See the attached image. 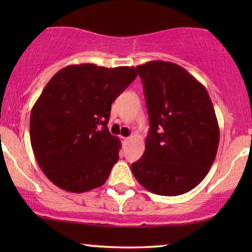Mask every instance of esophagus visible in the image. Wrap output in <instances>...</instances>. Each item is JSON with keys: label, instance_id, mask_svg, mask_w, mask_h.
<instances>
[{"label": "esophagus", "instance_id": "obj_1", "mask_svg": "<svg viewBox=\"0 0 252 252\" xmlns=\"http://www.w3.org/2000/svg\"><path fill=\"white\" fill-rule=\"evenodd\" d=\"M122 140H123V144H124V146H126L127 142H128L129 137H122Z\"/></svg>", "mask_w": 252, "mask_h": 252}]
</instances>
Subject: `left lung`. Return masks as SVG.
<instances>
[{
	"mask_svg": "<svg viewBox=\"0 0 252 252\" xmlns=\"http://www.w3.org/2000/svg\"><path fill=\"white\" fill-rule=\"evenodd\" d=\"M143 84L150 130L143 156L132 164L137 182L161 196L194 189L210 171L219 126L204 86L184 67L153 61L136 66Z\"/></svg>",
	"mask_w": 252,
	"mask_h": 252,
	"instance_id": "left-lung-1",
	"label": "left lung"
}]
</instances>
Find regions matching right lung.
Instances as JSON below:
<instances>
[{"instance_id": "add662e5", "label": "right lung", "mask_w": 252, "mask_h": 252, "mask_svg": "<svg viewBox=\"0 0 252 252\" xmlns=\"http://www.w3.org/2000/svg\"><path fill=\"white\" fill-rule=\"evenodd\" d=\"M135 78L134 67L79 64L50 79L31 112L30 137L54 185L84 192L108 180L122 147L106 126L111 104Z\"/></svg>"}]
</instances>
